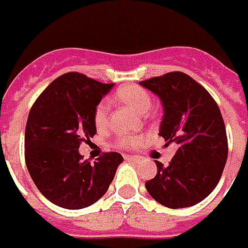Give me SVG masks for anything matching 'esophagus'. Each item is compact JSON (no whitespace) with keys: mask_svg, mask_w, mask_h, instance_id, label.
<instances>
[{"mask_svg":"<svg viewBox=\"0 0 248 248\" xmlns=\"http://www.w3.org/2000/svg\"><path fill=\"white\" fill-rule=\"evenodd\" d=\"M125 159H127V160H132V161H140V159H139L138 156H125Z\"/></svg>","mask_w":248,"mask_h":248,"instance_id":"obj_1","label":"esophagus"}]
</instances>
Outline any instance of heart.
Wrapping results in <instances>:
<instances>
[{
	"mask_svg": "<svg viewBox=\"0 0 248 248\" xmlns=\"http://www.w3.org/2000/svg\"><path fill=\"white\" fill-rule=\"evenodd\" d=\"M116 99L123 104L131 107L138 113H147L152 105V97L145 89L139 85H125L119 88L115 93ZM93 123L96 128L101 131L108 125V107L105 103H99L93 110ZM143 139L140 136H121L115 141L119 148L133 149L138 148Z\"/></svg>",
	"mask_w": 248,
	"mask_h": 248,
	"instance_id": "1",
	"label": "heart"
}]
</instances>
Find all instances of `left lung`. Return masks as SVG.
Returning a JSON list of instances; mask_svg holds the SVG:
<instances>
[{"label":"left lung","mask_w":248,"mask_h":248,"mask_svg":"<svg viewBox=\"0 0 248 248\" xmlns=\"http://www.w3.org/2000/svg\"><path fill=\"white\" fill-rule=\"evenodd\" d=\"M140 84L163 103L159 135L166 147L177 145L168 167L156 161L157 173L145 188L168 208L198 204L217 187L227 161V133L217 101L183 72H170Z\"/></svg>","instance_id":"1"}]
</instances>
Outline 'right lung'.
I'll return each instance as SVG.
<instances>
[{
	"instance_id": "add662e5",
	"label": "right lung",
	"mask_w": 248,
	"mask_h": 248,
	"mask_svg": "<svg viewBox=\"0 0 248 248\" xmlns=\"http://www.w3.org/2000/svg\"><path fill=\"white\" fill-rule=\"evenodd\" d=\"M113 84L68 72L31 105L25 128V163L38 191L53 204L80 210L107 192L123 161L117 152L84 160L81 143L96 135L93 110Z\"/></svg>"
}]
</instances>
